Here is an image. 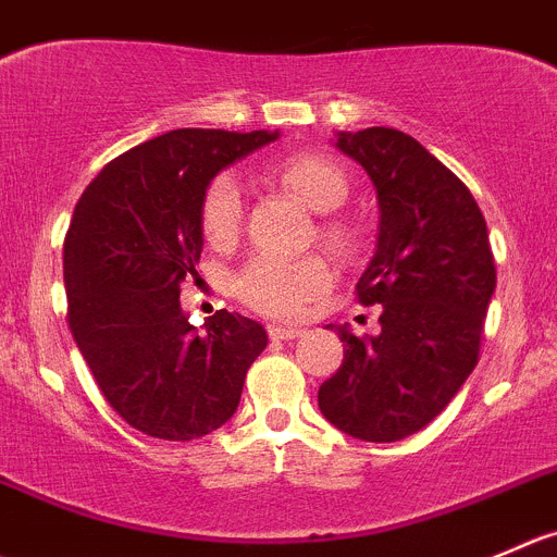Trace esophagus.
Returning <instances> with one entry per match:
<instances>
[{"instance_id": "obj_1", "label": "esophagus", "mask_w": 557, "mask_h": 557, "mask_svg": "<svg viewBox=\"0 0 557 557\" xmlns=\"http://www.w3.org/2000/svg\"><path fill=\"white\" fill-rule=\"evenodd\" d=\"M305 334V329H294V326H269V337L272 339H296Z\"/></svg>"}]
</instances>
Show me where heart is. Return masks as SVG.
Segmentation results:
<instances>
[{
  "mask_svg": "<svg viewBox=\"0 0 557 557\" xmlns=\"http://www.w3.org/2000/svg\"><path fill=\"white\" fill-rule=\"evenodd\" d=\"M269 180L294 196L318 220V242L337 256H354L361 245V231L348 214L337 209L348 201L350 180L343 165L329 154L299 152L269 169ZM245 220L242 193L231 176H218L203 193L201 228L212 247L234 245ZM332 285V267L323 258L280 261L258 256L234 277V294L256 312L272 318L301 315Z\"/></svg>",
  "mask_w": 557,
  "mask_h": 557,
  "instance_id": "b5f03b06",
  "label": "heart"
}]
</instances>
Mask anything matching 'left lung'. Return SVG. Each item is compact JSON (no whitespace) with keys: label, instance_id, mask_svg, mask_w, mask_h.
Instances as JSON below:
<instances>
[{"label":"left lung","instance_id":"left-lung-1","mask_svg":"<svg viewBox=\"0 0 557 557\" xmlns=\"http://www.w3.org/2000/svg\"><path fill=\"white\" fill-rule=\"evenodd\" d=\"M337 147L381 203L377 250L356 283L359 305H381V334L339 329L345 359L318 408L354 438L392 444L428 428L476 367L495 258L476 198L416 138L367 127Z\"/></svg>","mask_w":557,"mask_h":557}]
</instances>
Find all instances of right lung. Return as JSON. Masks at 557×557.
I'll list each match as a JSON object with an SVG mask.
<instances>
[{"instance_id": "right-lung-1", "label": "right lung", "mask_w": 557, "mask_h": 557, "mask_svg": "<svg viewBox=\"0 0 557 557\" xmlns=\"http://www.w3.org/2000/svg\"><path fill=\"white\" fill-rule=\"evenodd\" d=\"M277 133L182 127L106 165L64 236L67 326L102 397L129 428L193 441L234 416L267 348L261 323L218 310L198 334L180 294L201 261L209 182Z\"/></svg>"}]
</instances>
